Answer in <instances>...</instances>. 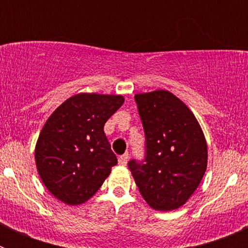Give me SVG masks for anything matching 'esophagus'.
<instances>
[{"label": "esophagus", "mask_w": 248, "mask_h": 248, "mask_svg": "<svg viewBox=\"0 0 248 248\" xmlns=\"http://www.w3.org/2000/svg\"><path fill=\"white\" fill-rule=\"evenodd\" d=\"M128 160H129V154L128 153H125V154L120 155V156L118 157V163H119V165L125 166L126 163H128Z\"/></svg>", "instance_id": "34e87169"}]
</instances>
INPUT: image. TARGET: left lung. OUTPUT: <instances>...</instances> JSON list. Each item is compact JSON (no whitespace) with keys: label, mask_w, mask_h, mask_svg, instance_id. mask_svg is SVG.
I'll list each match as a JSON object with an SVG mask.
<instances>
[{"label":"left lung","mask_w":248,"mask_h":248,"mask_svg":"<svg viewBox=\"0 0 248 248\" xmlns=\"http://www.w3.org/2000/svg\"><path fill=\"white\" fill-rule=\"evenodd\" d=\"M146 139L145 163L130 160L131 175L151 209L185 205L207 168V144L189 107L169 91L135 94Z\"/></svg>","instance_id":"8db88e82"}]
</instances>
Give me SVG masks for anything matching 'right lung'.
I'll return each mask as SVG.
<instances>
[{"label":"right lung","mask_w":248,"mask_h":248,"mask_svg":"<svg viewBox=\"0 0 248 248\" xmlns=\"http://www.w3.org/2000/svg\"><path fill=\"white\" fill-rule=\"evenodd\" d=\"M124 103L117 94L79 93L50 114L34 150L48 191L65 205L84 203L117 165L104 124Z\"/></svg>","instance_id":"add662e5"}]
</instances>
